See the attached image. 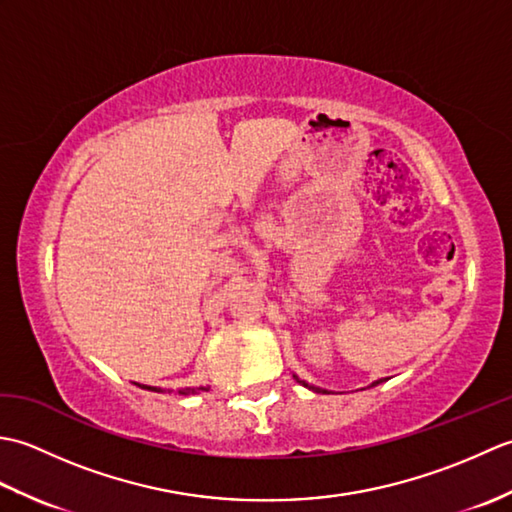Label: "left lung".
I'll use <instances>...</instances> for the list:
<instances>
[{
	"label": "left lung",
	"instance_id": "8db88e82",
	"mask_svg": "<svg viewBox=\"0 0 512 512\" xmlns=\"http://www.w3.org/2000/svg\"><path fill=\"white\" fill-rule=\"evenodd\" d=\"M292 378H295L299 385H303V387H308V389H312V391H317V394H330V391H328V389H321V387H314V385H308V383H306V380H301V378H299L297 374H292ZM380 383H383V378H380V380H374V383H372V385H369V387H376V385H380Z\"/></svg>",
	"mask_w": 512,
	"mask_h": 512
}]
</instances>
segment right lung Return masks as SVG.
I'll return each instance as SVG.
<instances>
[{
	"label": "right lung",
	"mask_w": 512,
	"mask_h": 512,
	"mask_svg": "<svg viewBox=\"0 0 512 512\" xmlns=\"http://www.w3.org/2000/svg\"><path fill=\"white\" fill-rule=\"evenodd\" d=\"M138 387H143V389H149V391H165V389H160V387H149V385H138ZM211 387L209 385H200V387H184V389H178V394L180 396H189V394H200V391H209Z\"/></svg>",
	"instance_id": "right-lung-1"
}]
</instances>
